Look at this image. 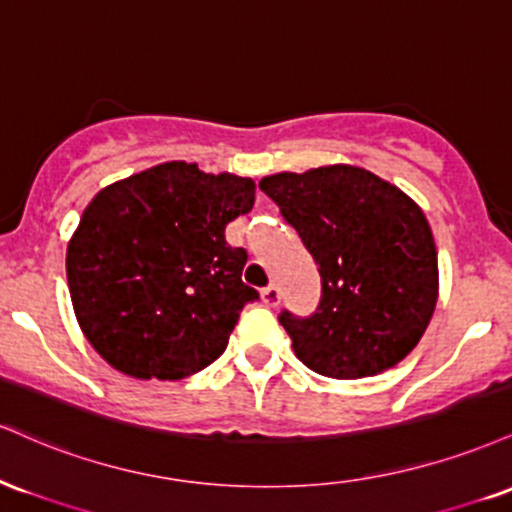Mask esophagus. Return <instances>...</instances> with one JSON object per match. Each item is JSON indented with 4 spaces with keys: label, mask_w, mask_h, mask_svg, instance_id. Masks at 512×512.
Instances as JSON below:
<instances>
[{
    "label": "esophagus",
    "mask_w": 512,
    "mask_h": 512,
    "mask_svg": "<svg viewBox=\"0 0 512 512\" xmlns=\"http://www.w3.org/2000/svg\"><path fill=\"white\" fill-rule=\"evenodd\" d=\"M261 299H263V304H266V306H278V302H280V290H278V287H275V285L263 287Z\"/></svg>",
    "instance_id": "34e87169"
}]
</instances>
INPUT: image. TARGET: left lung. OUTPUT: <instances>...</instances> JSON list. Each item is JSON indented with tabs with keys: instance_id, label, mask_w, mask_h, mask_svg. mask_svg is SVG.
<instances>
[{
	"instance_id": "1",
	"label": "left lung",
	"mask_w": 512,
	"mask_h": 512,
	"mask_svg": "<svg viewBox=\"0 0 512 512\" xmlns=\"http://www.w3.org/2000/svg\"><path fill=\"white\" fill-rule=\"evenodd\" d=\"M258 186L321 273L316 314H280L299 362L340 381L400 364L438 302V256L424 210L378 174L342 162L268 174Z\"/></svg>"
}]
</instances>
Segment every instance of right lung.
Listing matches in <instances>:
<instances>
[{"label": "right lung", "instance_id": "add662e5", "mask_svg": "<svg viewBox=\"0 0 512 512\" xmlns=\"http://www.w3.org/2000/svg\"><path fill=\"white\" fill-rule=\"evenodd\" d=\"M256 201L251 177L172 160L100 189L66 246L83 335L126 376L179 381L225 352L244 304L246 251L225 227Z\"/></svg>", "mask_w": 512, "mask_h": 512}]
</instances>
